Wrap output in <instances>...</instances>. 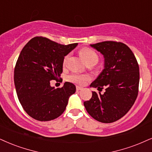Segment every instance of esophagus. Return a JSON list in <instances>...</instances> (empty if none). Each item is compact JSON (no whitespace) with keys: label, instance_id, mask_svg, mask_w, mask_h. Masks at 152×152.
Wrapping results in <instances>:
<instances>
[{"label":"esophagus","instance_id":"34e87169","mask_svg":"<svg viewBox=\"0 0 152 152\" xmlns=\"http://www.w3.org/2000/svg\"><path fill=\"white\" fill-rule=\"evenodd\" d=\"M76 89H77V91H80V90H82V87H79V86H77Z\"/></svg>","mask_w":152,"mask_h":152}]
</instances>
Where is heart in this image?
Wrapping results in <instances>:
<instances>
[{
    "instance_id": "heart-1",
    "label": "heart",
    "mask_w": 152,
    "mask_h": 152,
    "mask_svg": "<svg viewBox=\"0 0 152 152\" xmlns=\"http://www.w3.org/2000/svg\"><path fill=\"white\" fill-rule=\"evenodd\" d=\"M80 56L83 61L85 62L87 64L90 63H96L98 61V56L95 53V51H94L92 49L89 48H84L80 51ZM68 58V56H66L63 59V64H65ZM89 77L87 75H80V74H74L70 75V76H68L67 79L69 81L74 82V83L79 84V85H82L85 82L86 80H89Z\"/></svg>"
}]
</instances>
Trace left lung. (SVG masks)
<instances>
[{"mask_svg":"<svg viewBox=\"0 0 152 152\" xmlns=\"http://www.w3.org/2000/svg\"><path fill=\"white\" fill-rule=\"evenodd\" d=\"M104 56V69L89 87L102 89L104 94L92 91V97L84 106L93 118L104 123L115 122L130 110L138 94L139 65L127 45L104 42L90 44Z\"/></svg>","mask_w":152,"mask_h":152,"instance_id":"8db88e82","label":"left lung"}]
</instances>
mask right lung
<instances>
[{
  "mask_svg": "<svg viewBox=\"0 0 152 152\" xmlns=\"http://www.w3.org/2000/svg\"><path fill=\"white\" fill-rule=\"evenodd\" d=\"M77 45H62L37 37L22 48L15 67L14 82L19 101L31 118L49 121L64 112L75 86L66 82L55 89L50 80L61 77L64 57Z\"/></svg>",
  "mask_w": 152,
  "mask_h": 152,
  "instance_id": "right-lung-1",
  "label": "right lung"
}]
</instances>
